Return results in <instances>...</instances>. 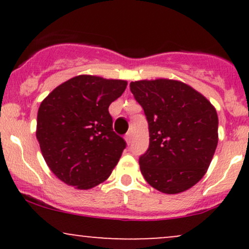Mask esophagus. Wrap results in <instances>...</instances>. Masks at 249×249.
<instances>
[{
  "mask_svg": "<svg viewBox=\"0 0 249 249\" xmlns=\"http://www.w3.org/2000/svg\"><path fill=\"white\" fill-rule=\"evenodd\" d=\"M125 141H126V142H127V145H130V142H131V141H132V136H131V133H127L126 136H125Z\"/></svg>",
  "mask_w": 249,
  "mask_h": 249,
  "instance_id": "1",
  "label": "esophagus"
}]
</instances>
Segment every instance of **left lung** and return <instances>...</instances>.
I'll list each match as a JSON object with an SVG mask.
<instances>
[{
	"label": "left lung",
	"instance_id": "left-lung-1",
	"mask_svg": "<svg viewBox=\"0 0 249 249\" xmlns=\"http://www.w3.org/2000/svg\"><path fill=\"white\" fill-rule=\"evenodd\" d=\"M144 108L150 146L139 158L142 174L159 192L187 191L207 172L218 145V113L205 96L167 78L130 83Z\"/></svg>",
	"mask_w": 249,
	"mask_h": 249
}]
</instances>
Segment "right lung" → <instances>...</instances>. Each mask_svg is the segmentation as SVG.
Returning <instances> with one entry per match:
<instances>
[{"label": "right lung", "mask_w": 249, "mask_h": 249, "mask_svg": "<svg viewBox=\"0 0 249 249\" xmlns=\"http://www.w3.org/2000/svg\"><path fill=\"white\" fill-rule=\"evenodd\" d=\"M126 85L123 79L79 75L42 101L36 138L51 172L69 186L90 190L118 164L126 142L113 132L108 107Z\"/></svg>", "instance_id": "right-lung-1"}]
</instances>
